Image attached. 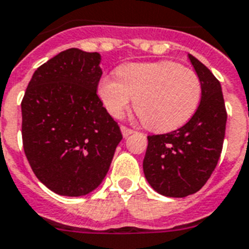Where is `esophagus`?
Here are the masks:
<instances>
[{"label": "esophagus", "instance_id": "obj_1", "mask_svg": "<svg viewBox=\"0 0 249 249\" xmlns=\"http://www.w3.org/2000/svg\"><path fill=\"white\" fill-rule=\"evenodd\" d=\"M120 129H121V133H123V135H124L125 138L134 133V130H133V129H129V128H126V126H121Z\"/></svg>", "mask_w": 249, "mask_h": 249}]
</instances>
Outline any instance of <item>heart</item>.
<instances>
[{
	"instance_id": "1",
	"label": "heart",
	"mask_w": 249,
	"mask_h": 249,
	"mask_svg": "<svg viewBox=\"0 0 249 249\" xmlns=\"http://www.w3.org/2000/svg\"><path fill=\"white\" fill-rule=\"evenodd\" d=\"M104 76L97 93L107 112L120 118L134 98L142 124L153 131H170L193 116L201 102L202 84L193 70L174 61L131 62Z\"/></svg>"
}]
</instances>
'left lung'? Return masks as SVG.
Returning <instances> with one entry per match:
<instances>
[{"mask_svg":"<svg viewBox=\"0 0 249 249\" xmlns=\"http://www.w3.org/2000/svg\"><path fill=\"white\" fill-rule=\"evenodd\" d=\"M188 58L202 84L199 106L181 128L148 135L143 160L149 185L174 198L193 195L209 180L221 155L228 118L219 80L193 54L188 53Z\"/></svg>","mask_w":249,"mask_h":249,"instance_id":"1","label":"left lung"}]
</instances>
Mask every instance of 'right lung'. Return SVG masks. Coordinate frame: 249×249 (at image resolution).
Here are the masks:
<instances>
[{
	"label": "right lung",
	"mask_w": 249,
	"mask_h": 249,
	"mask_svg": "<svg viewBox=\"0 0 249 249\" xmlns=\"http://www.w3.org/2000/svg\"><path fill=\"white\" fill-rule=\"evenodd\" d=\"M101 54L69 48L34 71L21 102L25 156L56 195L80 197L108 173L123 139L97 96Z\"/></svg>",
	"instance_id": "1"
}]
</instances>
